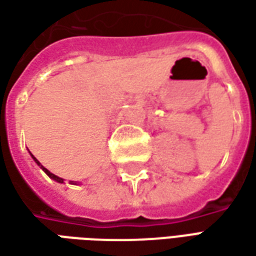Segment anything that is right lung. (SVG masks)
Listing matches in <instances>:
<instances>
[{
  "label": "right lung",
  "instance_id": "add662e5",
  "mask_svg": "<svg viewBox=\"0 0 256 256\" xmlns=\"http://www.w3.org/2000/svg\"><path fill=\"white\" fill-rule=\"evenodd\" d=\"M32 158H34V156H32ZM34 160H36V163H38V166H41V163H40V162L36 160V158H34ZM41 168H42V170H44V172H46V174H48V176H49V177L53 178V180H54V181H58V182H63V178H60V177H58V176H54V174H52V172H49V170H48V168H45V167H44V166H41Z\"/></svg>",
  "mask_w": 256,
  "mask_h": 256
}]
</instances>
